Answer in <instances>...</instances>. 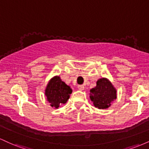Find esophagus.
<instances>
[{
    "mask_svg": "<svg viewBox=\"0 0 149 149\" xmlns=\"http://www.w3.org/2000/svg\"><path fill=\"white\" fill-rule=\"evenodd\" d=\"M78 89H79V90H81V91H82V90H84V85H78Z\"/></svg>",
    "mask_w": 149,
    "mask_h": 149,
    "instance_id": "34e87169",
    "label": "esophagus"
}]
</instances>
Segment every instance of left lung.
<instances>
[{
    "mask_svg": "<svg viewBox=\"0 0 149 149\" xmlns=\"http://www.w3.org/2000/svg\"><path fill=\"white\" fill-rule=\"evenodd\" d=\"M117 98V90L111 82L107 78H100L97 85L92 88L90 92V99L95 107L99 109H107Z\"/></svg>",
    "mask_w": 149,
    "mask_h": 149,
    "instance_id": "1",
    "label": "left lung"
}]
</instances>
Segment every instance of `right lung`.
Masks as SVG:
<instances>
[{"label":"right lung","mask_w":149,"mask_h":149,"mask_svg":"<svg viewBox=\"0 0 149 149\" xmlns=\"http://www.w3.org/2000/svg\"><path fill=\"white\" fill-rule=\"evenodd\" d=\"M72 89L62 81L59 76L52 77L49 80L45 90V95L51 107L58 109L61 104L67 102Z\"/></svg>","instance_id":"add662e5"}]
</instances>
